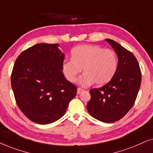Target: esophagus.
Wrapping results in <instances>:
<instances>
[{
  "instance_id": "34e87169",
  "label": "esophagus",
  "mask_w": 153,
  "mask_h": 153,
  "mask_svg": "<svg viewBox=\"0 0 153 153\" xmlns=\"http://www.w3.org/2000/svg\"><path fill=\"white\" fill-rule=\"evenodd\" d=\"M84 91V89H82V88H80V87H79V88H78V94H80L81 93V92H82V91Z\"/></svg>"
}]
</instances>
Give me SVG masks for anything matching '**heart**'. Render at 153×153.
<instances>
[{
    "label": "heart",
    "mask_w": 153,
    "mask_h": 153,
    "mask_svg": "<svg viewBox=\"0 0 153 153\" xmlns=\"http://www.w3.org/2000/svg\"><path fill=\"white\" fill-rule=\"evenodd\" d=\"M118 61L113 50L93 45H82L71 51V59L62 63V71L69 82H74L82 70L85 73L79 79L84 87L101 86L108 82L115 75Z\"/></svg>",
    "instance_id": "obj_1"
}]
</instances>
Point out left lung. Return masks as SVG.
<instances>
[{
	"instance_id": "obj_1",
	"label": "left lung",
	"mask_w": 153,
	"mask_h": 153,
	"mask_svg": "<svg viewBox=\"0 0 153 153\" xmlns=\"http://www.w3.org/2000/svg\"><path fill=\"white\" fill-rule=\"evenodd\" d=\"M105 40L117 54V68L107 84L89 90L91 99L87 108L93 117L111 123L122 119L133 107L141 83V71L132 52L113 40Z\"/></svg>"
}]
</instances>
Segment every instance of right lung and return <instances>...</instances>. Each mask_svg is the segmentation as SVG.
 <instances>
[{
    "label": "right lung",
    "mask_w": 153,
    "mask_h": 153,
    "mask_svg": "<svg viewBox=\"0 0 153 153\" xmlns=\"http://www.w3.org/2000/svg\"><path fill=\"white\" fill-rule=\"evenodd\" d=\"M58 44H36L17 58L11 74L16 103L26 117L46 125L59 119L77 94L62 73L64 54Z\"/></svg>",
    "instance_id": "1"
}]
</instances>
